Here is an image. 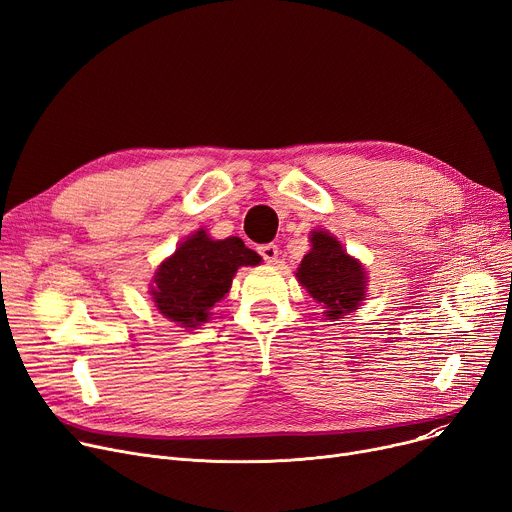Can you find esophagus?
Returning <instances> with one entry per match:
<instances>
[{"label": "esophagus", "mask_w": 512, "mask_h": 512, "mask_svg": "<svg viewBox=\"0 0 512 512\" xmlns=\"http://www.w3.org/2000/svg\"><path fill=\"white\" fill-rule=\"evenodd\" d=\"M259 255H261L267 263H276L280 251H278L276 245H263V247H259Z\"/></svg>", "instance_id": "1"}]
</instances>
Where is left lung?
<instances>
[{"instance_id":"left-lung-1","label":"left lung","mask_w":512,"mask_h":512,"mask_svg":"<svg viewBox=\"0 0 512 512\" xmlns=\"http://www.w3.org/2000/svg\"><path fill=\"white\" fill-rule=\"evenodd\" d=\"M297 278L330 319L353 313L367 292L365 267L348 255L340 240L326 230L311 234V251L303 257Z\"/></svg>"}]
</instances>
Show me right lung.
<instances>
[{
	"instance_id": "obj_1",
	"label": "right lung",
	"mask_w": 512,
	"mask_h": 512,
	"mask_svg": "<svg viewBox=\"0 0 512 512\" xmlns=\"http://www.w3.org/2000/svg\"><path fill=\"white\" fill-rule=\"evenodd\" d=\"M259 261L261 257L238 236L213 240L201 228L157 267L149 292L161 315L180 328H197L209 319L211 307L226 297L238 267Z\"/></svg>"
}]
</instances>
